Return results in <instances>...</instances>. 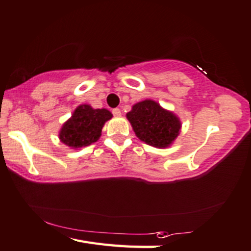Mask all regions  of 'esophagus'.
<instances>
[{
	"label": "esophagus",
	"mask_w": 251,
	"mask_h": 251,
	"mask_svg": "<svg viewBox=\"0 0 251 251\" xmlns=\"http://www.w3.org/2000/svg\"><path fill=\"white\" fill-rule=\"evenodd\" d=\"M112 113H113L114 116H121L122 115V112H121L120 108H114Z\"/></svg>",
	"instance_id": "esophagus-1"
}]
</instances>
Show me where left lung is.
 Wrapping results in <instances>:
<instances>
[{
  "mask_svg": "<svg viewBox=\"0 0 251 251\" xmlns=\"http://www.w3.org/2000/svg\"><path fill=\"white\" fill-rule=\"evenodd\" d=\"M137 137L156 148H167L180 134L181 122L176 114L152 100L136 103L126 114Z\"/></svg>",
  "mask_w": 251,
  "mask_h": 251,
  "instance_id": "left-lung-1",
  "label": "left lung"
}]
</instances>
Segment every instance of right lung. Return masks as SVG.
Masks as SVG:
<instances>
[{
	"mask_svg": "<svg viewBox=\"0 0 251 251\" xmlns=\"http://www.w3.org/2000/svg\"><path fill=\"white\" fill-rule=\"evenodd\" d=\"M112 116L106 108H93L89 104H82L62 125L59 139L72 149L86 147L101 137L104 124Z\"/></svg>",
	"mask_w": 251,
	"mask_h": 251,
	"instance_id": "obj_1",
	"label": "right lung"
}]
</instances>
